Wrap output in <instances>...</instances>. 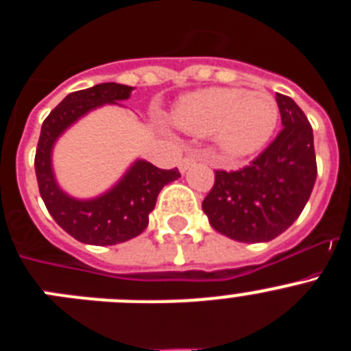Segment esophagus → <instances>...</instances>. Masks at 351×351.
Listing matches in <instances>:
<instances>
[{
  "mask_svg": "<svg viewBox=\"0 0 351 351\" xmlns=\"http://www.w3.org/2000/svg\"><path fill=\"white\" fill-rule=\"evenodd\" d=\"M195 161H197V158L191 156V154H188V156L182 158V160L179 161V169H181V172H184L186 169H190V167L193 165Z\"/></svg>",
  "mask_w": 351,
  "mask_h": 351,
  "instance_id": "34e87169",
  "label": "esophagus"
}]
</instances>
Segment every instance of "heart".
Here are the masks:
<instances>
[{
	"instance_id": "b5f03b06",
	"label": "heart",
	"mask_w": 351,
	"mask_h": 351,
	"mask_svg": "<svg viewBox=\"0 0 351 351\" xmlns=\"http://www.w3.org/2000/svg\"><path fill=\"white\" fill-rule=\"evenodd\" d=\"M278 104L265 91L207 88L181 98L173 121L198 137L213 135L230 156H246L267 144L278 125Z\"/></svg>"
}]
</instances>
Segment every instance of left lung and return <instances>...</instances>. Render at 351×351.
<instances>
[{"label":"left lung","mask_w":351,"mask_h":351,"mask_svg":"<svg viewBox=\"0 0 351 351\" xmlns=\"http://www.w3.org/2000/svg\"><path fill=\"white\" fill-rule=\"evenodd\" d=\"M283 128L239 170H214L202 209L210 226L239 243H265L302 213L316 181L313 128L290 96L276 93Z\"/></svg>","instance_id":"1"}]
</instances>
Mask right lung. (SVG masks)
Here are the masks:
<instances>
[{"label":"right lung","instance_id":"right-lung-1","mask_svg":"<svg viewBox=\"0 0 351 351\" xmlns=\"http://www.w3.org/2000/svg\"><path fill=\"white\" fill-rule=\"evenodd\" d=\"M132 91L133 88L123 84H96L89 89L70 93L43 121L35 154L40 195L54 221L80 243L110 246L137 237L147 226L149 213L156 206L161 188L181 178L178 169L163 170L141 160L116 188L95 200L70 198L56 184L51 169V151L56 138L88 110L126 100Z\"/></svg>","mask_w":351,"mask_h":351}]
</instances>
